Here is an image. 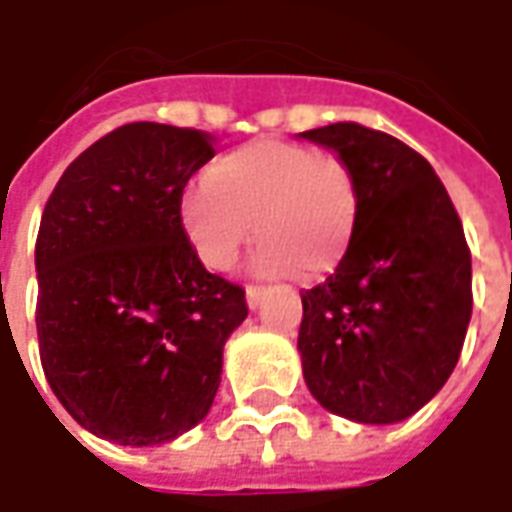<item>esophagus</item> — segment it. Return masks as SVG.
I'll return each mask as SVG.
<instances>
[{"label":"esophagus","instance_id":"esophagus-1","mask_svg":"<svg viewBox=\"0 0 512 512\" xmlns=\"http://www.w3.org/2000/svg\"><path fill=\"white\" fill-rule=\"evenodd\" d=\"M260 299H263V288L260 285H246V304H249V310H257Z\"/></svg>","mask_w":512,"mask_h":512}]
</instances>
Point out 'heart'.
I'll use <instances>...</instances> for the list:
<instances>
[{
    "instance_id": "1",
    "label": "heart",
    "mask_w": 512,
    "mask_h": 512,
    "mask_svg": "<svg viewBox=\"0 0 512 512\" xmlns=\"http://www.w3.org/2000/svg\"><path fill=\"white\" fill-rule=\"evenodd\" d=\"M180 216L211 268H233L255 224L260 274L318 282L354 244L359 186L343 158L268 136L216 158L205 183L186 189Z\"/></svg>"
}]
</instances>
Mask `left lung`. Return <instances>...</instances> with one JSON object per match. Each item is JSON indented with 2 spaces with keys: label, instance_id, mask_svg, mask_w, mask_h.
<instances>
[{
  "label": "left lung",
  "instance_id": "1",
  "mask_svg": "<svg viewBox=\"0 0 512 512\" xmlns=\"http://www.w3.org/2000/svg\"><path fill=\"white\" fill-rule=\"evenodd\" d=\"M351 167L359 224L345 260L301 293L304 381L326 411L365 425L411 417L447 384L472 318V252L439 175L359 123L304 131Z\"/></svg>",
  "mask_w": 512,
  "mask_h": 512
}]
</instances>
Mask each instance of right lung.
I'll use <instances>...</instances> for the list:
<instances>
[{
    "instance_id": "right-lung-1",
    "label": "right lung",
    "mask_w": 512,
    "mask_h": 512,
    "mask_svg": "<svg viewBox=\"0 0 512 512\" xmlns=\"http://www.w3.org/2000/svg\"><path fill=\"white\" fill-rule=\"evenodd\" d=\"M197 128L128 123L71 161L40 219L38 345L51 392L101 439L150 447L211 411L244 288L189 244L180 200L213 158Z\"/></svg>"
}]
</instances>
